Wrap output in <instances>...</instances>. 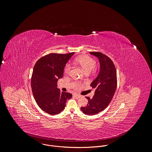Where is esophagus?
Segmentation results:
<instances>
[{"label": "esophagus", "instance_id": "esophagus-1", "mask_svg": "<svg viewBox=\"0 0 152 152\" xmlns=\"http://www.w3.org/2000/svg\"><path fill=\"white\" fill-rule=\"evenodd\" d=\"M74 96L75 98H77V99H78V98H80V97H81L80 95L77 94H74Z\"/></svg>", "mask_w": 152, "mask_h": 152}]
</instances>
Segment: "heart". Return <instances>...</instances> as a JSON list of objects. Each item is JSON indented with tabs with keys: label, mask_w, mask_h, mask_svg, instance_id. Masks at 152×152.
Instances as JSON below:
<instances>
[{
	"label": "heart",
	"mask_w": 152,
	"mask_h": 152,
	"mask_svg": "<svg viewBox=\"0 0 152 152\" xmlns=\"http://www.w3.org/2000/svg\"><path fill=\"white\" fill-rule=\"evenodd\" d=\"M75 62L80 65L84 69L85 72H90L95 67L96 61L88 56L83 55L77 57L75 59ZM71 69L70 64H67L65 67V72L69 74Z\"/></svg>",
	"instance_id": "1"
}]
</instances>
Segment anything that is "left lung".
<instances>
[{
  "instance_id": "8db88e82",
  "label": "left lung",
  "mask_w": 152,
  "mask_h": 152,
  "mask_svg": "<svg viewBox=\"0 0 152 152\" xmlns=\"http://www.w3.org/2000/svg\"><path fill=\"white\" fill-rule=\"evenodd\" d=\"M98 58L100 70L97 77L90 86L93 88L94 94L93 98L88 99L87 106L81 107V111L86 115H96L107 107L114 94L117 86L116 71L112 60L100 52H90Z\"/></svg>"
}]
</instances>
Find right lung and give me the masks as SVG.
<instances>
[{"instance_id":"1","label":"right lung","mask_w":152,"mask_h":152,"mask_svg":"<svg viewBox=\"0 0 152 152\" xmlns=\"http://www.w3.org/2000/svg\"><path fill=\"white\" fill-rule=\"evenodd\" d=\"M74 53H50L36 63L31 84L33 96L38 106L50 115H56L65 108L67 99L72 97L69 93L61 92L57 82L62 78L65 65Z\"/></svg>"}]
</instances>
